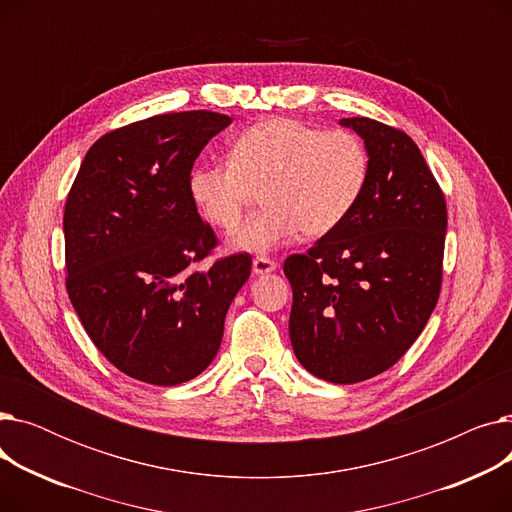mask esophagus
<instances>
[{"label": "esophagus", "instance_id": "esophagus-1", "mask_svg": "<svg viewBox=\"0 0 512 512\" xmlns=\"http://www.w3.org/2000/svg\"><path fill=\"white\" fill-rule=\"evenodd\" d=\"M276 267H278V263L274 259H270V257H255L253 259V274L255 276L270 274V272L276 270Z\"/></svg>", "mask_w": 512, "mask_h": 512}]
</instances>
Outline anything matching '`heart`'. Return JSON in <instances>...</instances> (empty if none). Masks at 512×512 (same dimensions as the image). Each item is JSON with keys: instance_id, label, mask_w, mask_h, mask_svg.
<instances>
[{"instance_id": "1", "label": "heart", "mask_w": 512, "mask_h": 512, "mask_svg": "<svg viewBox=\"0 0 512 512\" xmlns=\"http://www.w3.org/2000/svg\"><path fill=\"white\" fill-rule=\"evenodd\" d=\"M367 174L357 134L270 118L238 134L230 161L193 166L186 186L201 218L218 230L236 228L261 188L265 207L230 236V247L267 253L299 232L317 238L336 230L359 203Z\"/></svg>"}]
</instances>
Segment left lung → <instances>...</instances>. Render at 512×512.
Instances as JSON below:
<instances>
[{
    "label": "left lung",
    "mask_w": 512,
    "mask_h": 512,
    "mask_svg": "<svg viewBox=\"0 0 512 512\" xmlns=\"http://www.w3.org/2000/svg\"><path fill=\"white\" fill-rule=\"evenodd\" d=\"M369 155L351 215L305 255H290V342L332 384L390 369L423 332L442 286L446 201L415 141L371 118H342Z\"/></svg>",
    "instance_id": "obj_1"
}]
</instances>
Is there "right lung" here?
Here are the masks:
<instances>
[{
	"label": "right lung",
	"instance_id": "obj_1",
	"mask_svg": "<svg viewBox=\"0 0 512 512\" xmlns=\"http://www.w3.org/2000/svg\"><path fill=\"white\" fill-rule=\"evenodd\" d=\"M230 122L195 110L116 128L87 151L68 193L70 303L101 355L139 382L178 386L207 369L251 276L242 253L195 270L218 238L186 182Z\"/></svg>",
	"mask_w": 512,
	"mask_h": 512
}]
</instances>
